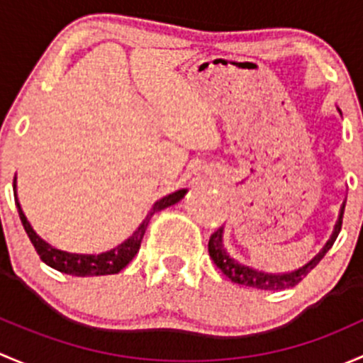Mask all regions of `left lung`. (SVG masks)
I'll return each mask as SVG.
<instances>
[{
    "instance_id": "left-lung-1",
    "label": "left lung",
    "mask_w": 363,
    "mask_h": 363,
    "mask_svg": "<svg viewBox=\"0 0 363 363\" xmlns=\"http://www.w3.org/2000/svg\"><path fill=\"white\" fill-rule=\"evenodd\" d=\"M342 215H345V203H342L341 213H339V220L334 227V233H332L330 239L327 241V245L323 246V250L315 257L313 260H309L308 264L302 265L301 269L292 272H285V274H269V272H262L257 271V269L250 267V265H245L241 262H238L234 257L229 255L225 248H223V241H222V234H223V227L216 229L215 233L209 236V242H208V252L211 260L215 262L216 267L227 276L233 283H238V285L248 286V289H257V290H285V289H292V286L298 285L313 269L318 265V262L325 257V253L332 248L334 241L337 239L339 233H341L342 227Z\"/></svg>"
}]
</instances>
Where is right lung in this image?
Masks as SVG:
<instances>
[{
	"label": "right lung",
	"mask_w": 363,
	"mask_h": 363,
	"mask_svg": "<svg viewBox=\"0 0 363 363\" xmlns=\"http://www.w3.org/2000/svg\"><path fill=\"white\" fill-rule=\"evenodd\" d=\"M185 189L178 190V192H173L169 194V196L162 197L160 201H157L154 208H152L150 213L147 215V218L143 220V223L134 230L133 236L125 239V241L122 242V245H118L117 248L110 250V252L99 253V255H82V253H69L62 252V250L59 248H54V246L48 245L45 239H42L36 234V230L33 229L31 223L26 218L24 211H22L21 204H18V199H15V204H17L18 216H21L24 230L28 233L29 239H31L33 246H35L40 259H42L47 265H50L52 269H55V271L65 272V274L71 276H82V278H84V276H106L121 272L122 269L134 259V255L140 252L141 239L145 236V230H147L152 215L157 211H162V209H166L167 206L177 204L178 201L185 196Z\"/></svg>",
	"instance_id": "right-lung-1"
}]
</instances>
